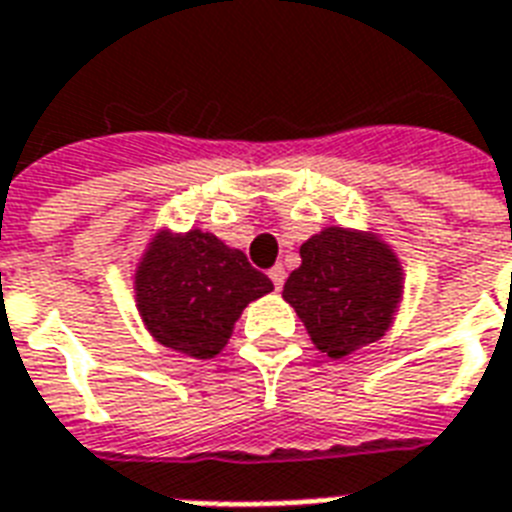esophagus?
Listing matches in <instances>:
<instances>
[{"label": "esophagus", "instance_id": "esophagus-1", "mask_svg": "<svg viewBox=\"0 0 512 512\" xmlns=\"http://www.w3.org/2000/svg\"><path fill=\"white\" fill-rule=\"evenodd\" d=\"M268 276H271L273 287L281 289V287H284V279H287V271H284V268H281V265H273L271 271H268Z\"/></svg>", "mask_w": 512, "mask_h": 512}]
</instances>
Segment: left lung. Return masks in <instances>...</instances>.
I'll return each mask as SVG.
<instances>
[{
  "mask_svg": "<svg viewBox=\"0 0 512 512\" xmlns=\"http://www.w3.org/2000/svg\"><path fill=\"white\" fill-rule=\"evenodd\" d=\"M300 268L281 297L329 358H345L382 340L404 297V268L374 231L327 225L300 247Z\"/></svg>",
  "mask_w": 512,
  "mask_h": 512,
  "instance_id": "1",
  "label": "left lung"
}]
</instances>
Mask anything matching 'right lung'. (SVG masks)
I'll return each instance as SVG.
<instances>
[{
	"mask_svg": "<svg viewBox=\"0 0 512 512\" xmlns=\"http://www.w3.org/2000/svg\"><path fill=\"white\" fill-rule=\"evenodd\" d=\"M132 289L148 335L204 361L228 345L241 311L273 284L215 233L159 228L140 255Z\"/></svg>",
	"mask_w": 512,
	"mask_h": 512,
	"instance_id": "1",
	"label": "right lung"
}]
</instances>
